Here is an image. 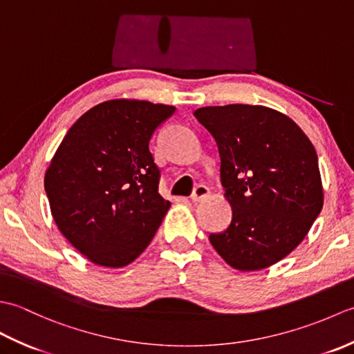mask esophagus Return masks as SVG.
Returning <instances> with one entry per match:
<instances>
[{"label":"esophagus","instance_id":"1","mask_svg":"<svg viewBox=\"0 0 354 354\" xmlns=\"http://www.w3.org/2000/svg\"><path fill=\"white\" fill-rule=\"evenodd\" d=\"M208 196H209L208 187H207V185H198L196 189H194L193 194H192V201H193V202H201V201L207 199Z\"/></svg>","mask_w":354,"mask_h":354}]
</instances>
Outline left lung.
Wrapping results in <instances>:
<instances>
[{"label": "left lung", "mask_w": 354, "mask_h": 354, "mask_svg": "<svg viewBox=\"0 0 354 354\" xmlns=\"http://www.w3.org/2000/svg\"><path fill=\"white\" fill-rule=\"evenodd\" d=\"M213 135L232 219L209 243L231 268L266 269L303 242L324 204L317 150L290 117L261 104L194 111Z\"/></svg>", "instance_id": "obj_1"}]
</instances>
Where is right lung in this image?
I'll return each mask as SVG.
<instances>
[{"label": "right lung", "instance_id": "1", "mask_svg": "<svg viewBox=\"0 0 354 354\" xmlns=\"http://www.w3.org/2000/svg\"><path fill=\"white\" fill-rule=\"evenodd\" d=\"M175 106L137 99L95 104L74 123L45 170L59 231L95 266L118 269L152 242L170 202L149 150Z\"/></svg>", "mask_w": 354, "mask_h": 354}]
</instances>
